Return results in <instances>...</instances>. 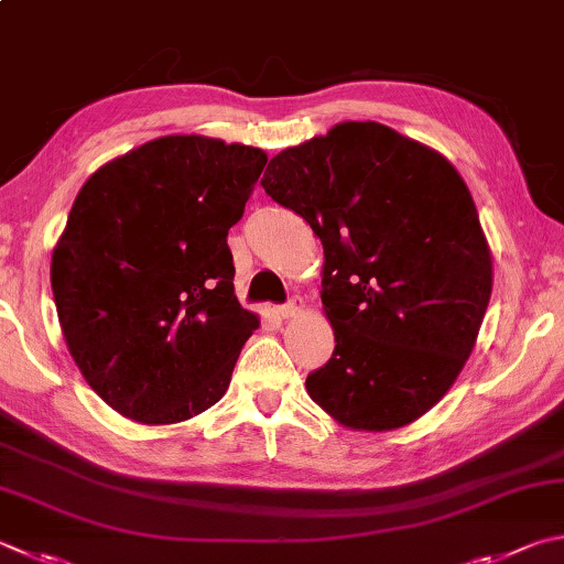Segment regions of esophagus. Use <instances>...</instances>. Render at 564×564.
Segmentation results:
<instances>
[{
  "mask_svg": "<svg viewBox=\"0 0 564 564\" xmlns=\"http://www.w3.org/2000/svg\"><path fill=\"white\" fill-rule=\"evenodd\" d=\"M303 308H305L303 299H299V295H293V299H291L289 303L279 305V315H281V317H293V315H299Z\"/></svg>",
  "mask_w": 564,
  "mask_h": 564,
  "instance_id": "34e87169",
  "label": "esophagus"
}]
</instances>
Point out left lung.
Here are the masks:
<instances>
[{"label":"left lung","instance_id":"1","mask_svg":"<svg viewBox=\"0 0 564 564\" xmlns=\"http://www.w3.org/2000/svg\"><path fill=\"white\" fill-rule=\"evenodd\" d=\"M261 187L323 243L335 350L311 399L357 432L412 424L464 370L494 289L466 182L422 142L347 120L279 152Z\"/></svg>","mask_w":564,"mask_h":564}]
</instances>
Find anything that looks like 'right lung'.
Masks as SVG:
<instances>
[{"label": "right lung", "instance_id": "obj_1", "mask_svg": "<svg viewBox=\"0 0 564 564\" xmlns=\"http://www.w3.org/2000/svg\"><path fill=\"white\" fill-rule=\"evenodd\" d=\"M259 148L165 135L96 170L51 256L68 352L140 424H177L229 389L259 315L234 293L227 234L265 165Z\"/></svg>", "mask_w": 564, "mask_h": 564}]
</instances>
